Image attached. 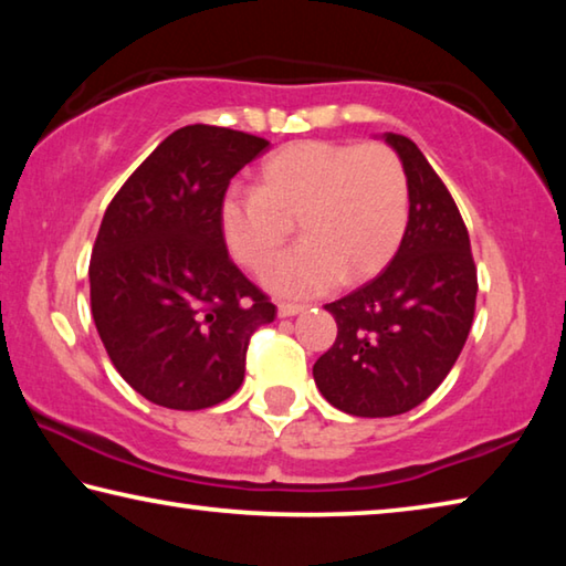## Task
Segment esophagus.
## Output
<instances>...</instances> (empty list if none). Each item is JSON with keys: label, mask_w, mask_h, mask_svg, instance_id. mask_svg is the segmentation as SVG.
<instances>
[{"label": "esophagus", "mask_w": 566, "mask_h": 566, "mask_svg": "<svg viewBox=\"0 0 566 566\" xmlns=\"http://www.w3.org/2000/svg\"><path fill=\"white\" fill-rule=\"evenodd\" d=\"M304 310H306L304 304H292V302L276 304V314H280V317H296V314H302Z\"/></svg>", "instance_id": "1"}]
</instances>
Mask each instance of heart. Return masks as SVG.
I'll use <instances>...</instances> for the list:
<instances>
[{
  "instance_id": "1",
  "label": "heart",
  "mask_w": 566,
  "mask_h": 566,
  "mask_svg": "<svg viewBox=\"0 0 566 566\" xmlns=\"http://www.w3.org/2000/svg\"><path fill=\"white\" fill-rule=\"evenodd\" d=\"M301 224L305 242L269 260ZM409 222V185L395 149L379 142L300 139L266 157L256 191L232 189L219 202V234L266 290L312 296L342 280L357 284L395 260Z\"/></svg>"
}]
</instances>
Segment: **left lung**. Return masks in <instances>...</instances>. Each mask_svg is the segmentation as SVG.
<instances>
[{"mask_svg":"<svg viewBox=\"0 0 566 566\" xmlns=\"http://www.w3.org/2000/svg\"><path fill=\"white\" fill-rule=\"evenodd\" d=\"M409 185V222L375 280L324 306L337 339L314 364L322 397L354 417H395L442 385L474 319L476 266L444 181L401 134H381Z\"/></svg>","mask_w":566,"mask_h":566,"instance_id":"1","label":"left lung"}]
</instances>
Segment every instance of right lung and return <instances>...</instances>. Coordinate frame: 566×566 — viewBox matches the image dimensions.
Masks as SVG:
<instances>
[{
	"mask_svg": "<svg viewBox=\"0 0 566 566\" xmlns=\"http://www.w3.org/2000/svg\"><path fill=\"white\" fill-rule=\"evenodd\" d=\"M266 147L254 134L189 124L104 212L90 262L92 317L114 369L159 407L195 411L232 397L249 337L276 317L219 234L229 181Z\"/></svg>",
	"mask_w": 566,
	"mask_h": 566,
	"instance_id": "1",
	"label": "right lung"
}]
</instances>
